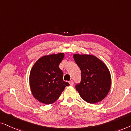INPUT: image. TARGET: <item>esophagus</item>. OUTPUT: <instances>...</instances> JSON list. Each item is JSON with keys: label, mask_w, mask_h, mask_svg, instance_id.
Listing matches in <instances>:
<instances>
[{"label": "esophagus", "mask_w": 131, "mask_h": 131, "mask_svg": "<svg viewBox=\"0 0 131 131\" xmlns=\"http://www.w3.org/2000/svg\"><path fill=\"white\" fill-rule=\"evenodd\" d=\"M69 84H70V86H72L73 85H74V82H73L72 80H70V81H69Z\"/></svg>", "instance_id": "esophagus-1"}]
</instances>
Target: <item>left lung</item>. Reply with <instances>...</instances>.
I'll return each mask as SVG.
<instances>
[{"label": "left lung", "mask_w": 131, "mask_h": 131, "mask_svg": "<svg viewBox=\"0 0 131 131\" xmlns=\"http://www.w3.org/2000/svg\"><path fill=\"white\" fill-rule=\"evenodd\" d=\"M73 57L81 72V83L75 86L80 96L90 104L103 100L111 84V74L107 65L94 55L74 54Z\"/></svg>", "instance_id": "left-lung-1"}]
</instances>
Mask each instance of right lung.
Segmentation results:
<instances>
[{
  "label": "right lung",
  "instance_id": "right-lung-1",
  "mask_svg": "<svg viewBox=\"0 0 131 131\" xmlns=\"http://www.w3.org/2000/svg\"><path fill=\"white\" fill-rule=\"evenodd\" d=\"M64 56V53L43 56L31 69L29 75L31 92L41 103H54L65 87L69 85L63 80V73L59 67Z\"/></svg>",
  "mask_w": 131,
  "mask_h": 131
}]
</instances>
